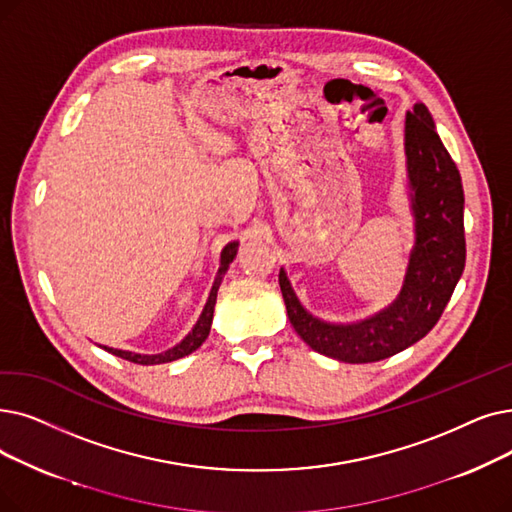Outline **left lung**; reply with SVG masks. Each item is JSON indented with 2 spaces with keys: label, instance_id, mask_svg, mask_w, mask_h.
I'll use <instances>...</instances> for the list:
<instances>
[{
  "label": "left lung",
  "instance_id": "8db88e82",
  "mask_svg": "<svg viewBox=\"0 0 512 512\" xmlns=\"http://www.w3.org/2000/svg\"><path fill=\"white\" fill-rule=\"evenodd\" d=\"M406 159L416 238L402 291L387 309L355 324H330L301 305L284 268L278 274L286 314L297 335L314 351L339 362H379L420 341L441 318L464 270L460 173L425 104H414L406 115Z\"/></svg>",
  "mask_w": 512,
  "mask_h": 512
}]
</instances>
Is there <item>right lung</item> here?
Segmentation results:
<instances>
[{
    "instance_id": "1",
    "label": "right lung",
    "mask_w": 512,
    "mask_h": 512,
    "mask_svg": "<svg viewBox=\"0 0 512 512\" xmlns=\"http://www.w3.org/2000/svg\"><path fill=\"white\" fill-rule=\"evenodd\" d=\"M236 251H238V242H230L224 247V251H221V259H219V270H217V276H215V282L211 286V293H209V299L203 307V314L201 318L196 320L194 328L188 332V335L184 337L182 343H177L175 347L163 351V353H154V355H144V353H133V351H123V349H113V347H106L104 349L108 353L117 355V358H123L127 362H133V364H142V366H152V364H165V362H173V360H180L184 358V355L196 351L198 347H201L205 343V339L209 337V330H211V322H213V309H215V301H217V291H219V284L221 280H224V274L228 272L230 263L234 261L236 257Z\"/></svg>"
}]
</instances>
